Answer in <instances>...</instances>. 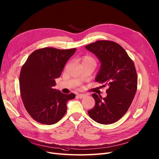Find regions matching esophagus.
Returning <instances> with one entry per match:
<instances>
[{
  "label": "esophagus",
  "mask_w": 159,
  "mask_h": 159,
  "mask_svg": "<svg viewBox=\"0 0 159 159\" xmlns=\"http://www.w3.org/2000/svg\"><path fill=\"white\" fill-rule=\"evenodd\" d=\"M77 96L79 98L81 99V98H84L85 96H86V94H83V93H80V94H78Z\"/></svg>",
  "instance_id": "esophagus-1"
}]
</instances>
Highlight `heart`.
Segmentation results:
<instances>
[{
  "mask_svg": "<svg viewBox=\"0 0 159 159\" xmlns=\"http://www.w3.org/2000/svg\"><path fill=\"white\" fill-rule=\"evenodd\" d=\"M94 61L93 60L91 57H84L82 58V63L86 62V61Z\"/></svg>",
  "mask_w": 159,
  "mask_h": 159,
  "instance_id": "heart-1",
  "label": "heart"
}]
</instances>
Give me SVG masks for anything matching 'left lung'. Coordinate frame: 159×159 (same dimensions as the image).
<instances>
[{
    "label": "left lung",
    "mask_w": 159,
    "mask_h": 159,
    "mask_svg": "<svg viewBox=\"0 0 159 159\" xmlns=\"http://www.w3.org/2000/svg\"><path fill=\"white\" fill-rule=\"evenodd\" d=\"M85 47L101 64L95 81L108 88L105 98L92 94L95 105L88 113L95 121L108 125L118 121L132 103L137 89L135 66L125 49L114 41H98Z\"/></svg>",
    "instance_id": "8db88e82"
}]
</instances>
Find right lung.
I'll use <instances>...</instances> for the list:
<instances>
[{
  "label": "right lung",
  "mask_w": 159,
  "mask_h": 159,
  "mask_svg": "<svg viewBox=\"0 0 159 159\" xmlns=\"http://www.w3.org/2000/svg\"><path fill=\"white\" fill-rule=\"evenodd\" d=\"M76 49L60 50L45 47L34 51L23 66L19 77L20 92L26 111L38 122L52 125L67 111V102L75 94L54 89L66 61Z\"/></svg>",
  "instance_id": "right-lung-1"
}]
</instances>
